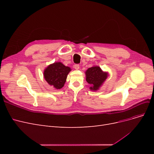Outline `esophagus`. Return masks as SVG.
<instances>
[{
    "instance_id": "1",
    "label": "esophagus",
    "mask_w": 154,
    "mask_h": 154,
    "mask_svg": "<svg viewBox=\"0 0 154 154\" xmlns=\"http://www.w3.org/2000/svg\"><path fill=\"white\" fill-rule=\"evenodd\" d=\"M74 69H75L76 70H78L79 69H80V65H79V64L74 65Z\"/></svg>"
}]
</instances>
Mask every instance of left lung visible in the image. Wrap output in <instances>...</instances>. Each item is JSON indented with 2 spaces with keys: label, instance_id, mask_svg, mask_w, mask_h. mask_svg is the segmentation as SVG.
Here are the masks:
<instances>
[{
  "label": "left lung",
  "instance_id": "left-lung-1",
  "mask_svg": "<svg viewBox=\"0 0 154 154\" xmlns=\"http://www.w3.org/2000/svg\"><path fill=\"white\" fill-rule=\"evenodd\" d=\"M86 81L89 83L90 89L97 91L108 77V72H103L98 66L88 68L85 71Z\"/></svg>",
  "mask_w": 154,
  "mask_h": 154
}]
</instances>
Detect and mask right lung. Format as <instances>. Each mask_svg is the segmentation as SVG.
I'll return each instance as SVG.
<instances>
[{
  "label": "right lung",
  "mask_w": 154,
  "mask_h": 154,
  "mask_svg": "<svg viewBox=\"0 0 154 154\" xmlns=\"http://www.w3.org/2000/svg\"><path fill=\"white\" fill-rule=\"evenodd\" d=\"M71 71V68L65 66L61 62H54L45 68L44 76L50 85L57 89H60L63 87L68 74Z\"/></svg>",
  "instance_id": "obj_1"
}]
</instances>
